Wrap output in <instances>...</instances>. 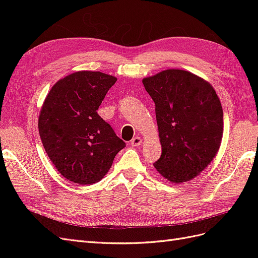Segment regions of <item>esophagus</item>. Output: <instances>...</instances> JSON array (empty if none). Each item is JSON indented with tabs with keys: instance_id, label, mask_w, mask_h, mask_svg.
Masks as SVG:
<instances>
[{
	"instance_id": "esophagus-1",
	"label": "esophagus",
	"mask_w": 258,
	"mask_h": 258,
	"mask_svg": "<svg viewBox=\"0 0 258 258\" xmlns=\"http://www.w3.org/2000/svg\"><path fill=\"white\" fill-rule=\"evenodd\" d=\"M141 143H142V140H141V138L140 137H136V138H134L131 140V145L132 146H139V145H141Z\"/></svg>"
}]
</instances>
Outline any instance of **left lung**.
I'll list each match as a JSON object with an SVG mask.
<instances>
[{"instance_id":"8db88e82","label":"left lung","mask_w":258,"mask_h":258,"mask_svg":"<svg viewBox=\"0 0 258 258\" xmlns=\"http://www.w3.org/2000/svg\"><path fill=\"white\" fill-rule=\"evenodd\" d=\"M155 103L161 156L154 163L173 183L196 177L212 161L223 137V108L208 82L183 70L143 80Z\"/></svg>"}]
</instances>
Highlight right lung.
I'll use <instances>...</instances> for the list:
<instances>
[{"label": "right lung", "instance_id": "add662e5", "mask_svg": "<svg viewBox=\"0 0 258 258\" xmlns=\"http://www.w3.org/2000/svg\"><path fill=\"white\" fill-rule=\"evenodd\" d=\"M116 81L101 72H75L54 84L45 99L40 137L54 167L69 181H100L126 146L97 112Z\"/></svg>", "mask_w": 258, "mask_h": 258}]
</instances>
